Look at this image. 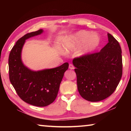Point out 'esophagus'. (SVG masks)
<instances>
[{"label": "esophagus", "mask_w": 131, "mask_h": 131, "mask_svg": "<svg viewBox=\"0 0 131 131\" xmlns=\"http://www.w3.org/2000/svg\"><path fill=\"white\" fill-rule=\"evenodd\" d=\"M69 69H71V70H72V69H74V65L72 63L69 64Z\"/></svg>", "instance_id": "esophagus-1"}]
</instances>
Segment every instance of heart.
<instances>
[{
	"label": "heart",
	"instance_id": "obj_1",
	"mask_svg": "<svg viewBox=\"0 0 131 131\" xmlns=\"http://www.w3.org/2000/svg\"><path fill=\"white\" fill-rule=\"evenodd\" d=\"M100 41L98 35H91L90 32L83 31L66 39L65 41V47L68 51H72L84 44L79 53V55H83L94 51L99 46Z\"/></svg>",
	"mask_w": 131,
	"mask_h": 131
}]
</instances>
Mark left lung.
I'll return each instance as SVG.
<instances>
[{
    "mask_svg": "<svg viewBox=\"0 0 131 131\" xmlns=\"http://www.w3.org/2000/svg\"><path fill=\"white\" fill-rule=\"evenodd\" d=\"M101 51L83 54L73 60L79 93L83 99L97 102L107 98L116 90L122 76V49L110 34Z\"/></svg>",
    "mask_w": 131,
    "mask_h": 131,
    "instance_id": "1",
    "label": "left lung"
}]
</instances>
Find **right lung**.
<instances>
[{
    "label": "right lung",
    "instance_id": "right-lung-1",
    "mask_svg": "<svg viewBox=\"0 0 131 131\" xmlns=\"http://www.w3.org/2000/svg\"><path fill=\"white\" fill-rule=\"evenodd\" d=\"M42 32L40 29L19 39L8 60L9 80L18 96L27 104L39 107L46 106L54 101L64 73L69 68L66 62L56 68L33 71L24 65L21 53L25 40Z\"/></svg>",
    "mask_w": 131,
    "mask_h": 131
}]
</instances>
